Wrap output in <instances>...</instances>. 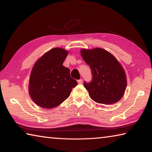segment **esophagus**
<instances>
[{"mask_svg":"<svg viewBox=\"0 0 152 152\" xmlns=\"http://www.w3.org/2000/svg\"><path fill=\"white\" fill-rule=\"evenodd\" d=\"M78 84H82V82H83V80L80 79L78 80Z\"/></svg>","mask_w":152,"mask_h":152,"instance_id":"34e87169","label":"esophagus"}]
</instances>
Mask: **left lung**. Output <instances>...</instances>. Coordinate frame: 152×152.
I'll use <instances>...</instances> for the list:
<instances>
[{
	"label": "left lung",
	"mask_w": 152,
	"mask_h": 152,
	"mask_svg": "<svg viewBox=\"0 0 152 152\" xmlns=\"http://www.w3.org/2000/svg\"><path fill=\"white\" fill-rule=\"evenodd\" d=\"M81 55L91 70L92 80L84 82L90 97L101 104L119 101L124 94L127 79L125 71L117 59L101 48L83 49Z\"/></svg>",
	"instance_id": "left-lung-1"
}]
</instances>
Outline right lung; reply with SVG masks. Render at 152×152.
<instances>
[{
  "label": "right lung",
  "instance_id": "1",
  "mask_svg": "<svg viewBox=\"0 0 152 152\" xmlns=\"http://www.w3.org/2000/svg\"><path fill=\"white\" fill-rule=\"evenodd\" d=\"M68 51L53 48L38 60L29 78V94L39 107L51 109L70 96L78 82L71 78L70 70L63 66Z\"/></svg>",
  "mask_w": 152,
  "mask_h": 152
}]
</instances>
